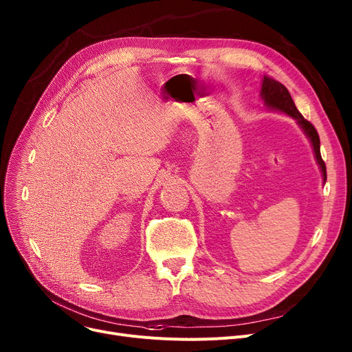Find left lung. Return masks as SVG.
<instances>
[{
  "label": "left lung",
  "instance_id": "left-lung-1",
  "mask_svg": "<svg viewBox=\"0 0 352 352\" xmlns=\"http://www.w3.org/2000/svg\"><path fill=\"white\" fill-rule=\"evenodd\" d=\"M261 96H263L264 102L267 104V107H270L272 109H280V111H283V113L291 116L292 118L298 121V124L302 126L305 134L308 135V138L312 142L314 153H316V158H317V161L321 166L322 177H324V181H325L327 179V168H325V162H324V160L321 157V151H320V135L317 133L316 126H314L309 121H307L301 116V113L297 109V107H295L288 89L281 82L275 81L272 78H268V77H264Z\"/></svg>",
  "mask_w": 352,
  "mask_h": 352
}]
</instances>
